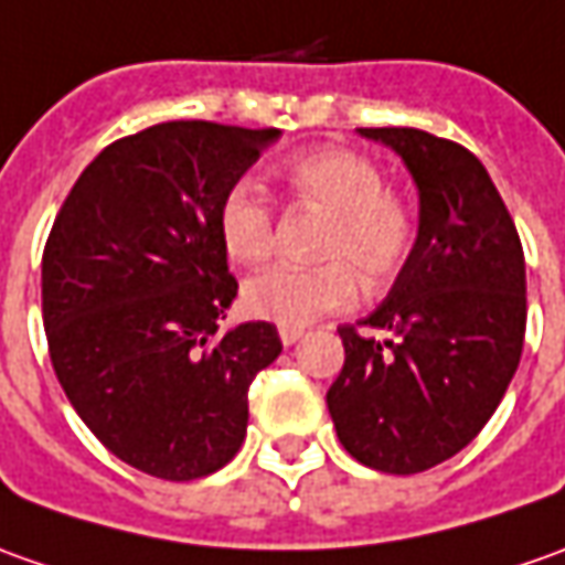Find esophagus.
Returning a JSON list of instances; mask_svg holds the SVG:
<instances>
[{"instance_id":"1","label":"esophagus","mask_w":565,"mask_h":565,"mask_svg":"<svg viewBox=\"0 0 565 565\" xmlns=\"http://www.w3.org/2000/svg\"><path fill=\"white\" fill-rule=\"evenodd\" d=\"M278 337H281L284 347H294L299 337H302V328H287V324H281V328H278Z\"/></svg>"}]
</instances>
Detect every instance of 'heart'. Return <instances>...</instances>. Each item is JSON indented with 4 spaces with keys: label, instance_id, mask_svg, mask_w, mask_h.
Here are the masks:
<instances>
[{
    "label": "heart",
    "instance_id": "b5f03b06",
    "mask_svg": "<svg viewBox=\"0 0 565 565\" xmlns=\"http://www.w3.org/2000/svg\"><path fill=\"white\" fill-rule=\"evenodd\" d=\"M281 182L302 206L324 213L312 268L275 266L244 284V309L263 321L299 328L321 315L347 312L359 299V278L383 287L402 275L417 244V216L383 179L371 157L347 148L299 153L281 167ZM222 250L256 266L275 250V216L266 194L241 179L225 188L216 210Z\"/></svg>",
    "mask_w": 565,
    "mask_h": 565
}]
</instances>
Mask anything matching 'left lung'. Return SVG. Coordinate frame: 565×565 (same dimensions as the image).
Returning <instances> with one entry per match:
<instances>
[{
    "mask_svg": "<svg viewBox=\"0 0 565 565\" xmlns=\"http://www.w3.org/2000/svg\"><path fill=\"white\" fill-rule=\"evenodd\" d=\"M402 153L420 228L390 297L343 324L347 362L328 412L352 458L412 476L455 458L508 393L525 340V256L486 167L424 129H359ZM359 327L390 330L380 344Z\"/></svg>",
    "mask_w": 565,
    "mask_h": 565,
    "instance_id": "1",
    "label": "left lung"
}]
</instances>
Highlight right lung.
Returning <instances> with one entry per match:
<instances>
[{"label": "right lung", "instance_id": "obj_1", "mask_svg": "<svg viewBox=\"0 0 565 565\" xmlns=\"http://www.w3.org/2000/svg\"><path fill=\"white\" fill-rule=\"evenodd\" d=\"M278 129L157 122L92 160L42 250V324L57 383L110 455L191 482L247 436L253 377L281 355L275 324L216 333L237 297L216 228L225 188Z\"/></svg>", "mask_w": 565, "mask_h": 565}]
</instances>
